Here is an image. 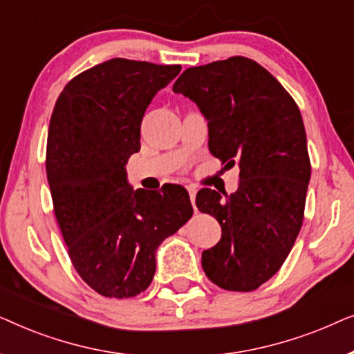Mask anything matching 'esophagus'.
<instances>
[{"label":"esophagus","mask_w":354,"mask_h":354,"mask_svg":"<svg viewBox=\"0 0 354 354\" xmlns=\"http://www.w3.org/2000/svg\"><path fill=\"white\" fill-rule=\"evenodd\" d=\"M187 190H188V195H190L192 206H193V207H196V206H195V200H196V187H195V185H188V187H187Z\"/></svg>","instance_id":"obj_1"}]
</instances>
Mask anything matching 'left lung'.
Returning <instances> with one entry per match:
<instances>
[{
  "mask_svg": "<svg viewBox=\"0 0 354 354\" xmlns=\"http://www.w3.org/2000/svg\"><path fill=\"white\" fill-rule=\"evenodd\" d=\"M172 90L205 114L212 156L240 167L239 190L225 200L211 188L196 195L198 209L222 227L219 243L203 251V270L217 287L253 292L282 268L303 225L311 161L301 113L243 56L188 67Z\"/></svg>",
  "mask_w": 354,
  "mask_h": 354,
  "instance_id": "obj_1",
  "label": "left lung"
}]
</instances>
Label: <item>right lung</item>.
<instances>
[{
  "instance_id": "add662e5",
  "label": "right lung",
  "mask_w": 354,
  "mask_h": 354,
  "mask_svg": "<svg viewBox=\"0 0 354 354\" xmlns=\"http://www.w3.org/2000/svg\"><path fill=\"white\" fill-rule=\"evenodd\" d=\"M180 69L114 57L75 75L53 109L46 177L55 216L77 274L103 297L145 292L158 246L193 214L183 187L133 192L125 172L140 151L145 111Z\"/></svg>"
}]
</instances>
